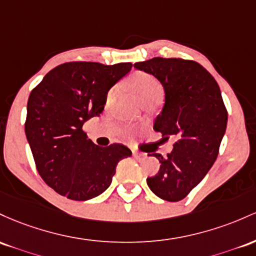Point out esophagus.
Returning <instances> with one entry per match:
<instances>
[{
  "instance_id": "esophagus-1",
  "label": "esophagus",
  "mask_w": 256,
  "mask_h": 256,
  "mask_svg": "<svg viewBox=\"0 0 256 256\" xmlns=\"http://www.w3.org/2000/svg\"><path fill=\"white\" fill-rule=\"evenodd\" d=\"M133 156H134V158H136V160H145L146 158V154H142V152H136V151H134L133 152Z\"/></svg>"
}]
</instances>
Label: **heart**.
Returning <instances> with one entry per match:
<instances>
[{"instance_id": "1", "label": "heart", "mask_w": 256, "mask_h": 256, "mask_svg": "<svg viewBox=\"0 0 256 256\" xmlns=\"http://www.w3.org/2000/svg\"><path fill=\"white\" fill-rule=\"evenodd\" d=\"M130 88L134 90L142 102L148 100L160 99L162 96V86L154 78L152 74L146 72H136L132 76L129 81ZM114 96V90H111L108 94V102H110Z\"/></svg>"}]
</instances>
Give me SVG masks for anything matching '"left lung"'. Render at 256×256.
I'll return each instance as SVG.
<instances>
[{
	"instance_id": "8db88e82",
	"label": "left lung",
	"mask_w": 256,
	"mask_h": 256,
	"mask_svg": "<svg viewBox=\"0 0 256 256\" xmlns=\"http://www.w3.org/2000/svg\"><path fill=\"white\" fill-rule=\"evenodd\" d=\"M134 68L152 74L166 93L163 110L154 129L175 138L173 150L158 158V173L148 178L156 196L182 200L202 182L214 164L228 124V110L216 81L202 65L180 58H152Z\"/></svg>"
}]
</instances>
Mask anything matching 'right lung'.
<instances>
[{
    "label": "right lung",
    "mask_w": 256,
    "mask_h": 256,
    "mask_svg": "<svg viewBox=\"0 0 256 256\" xmlns=\"http://www.w3.org/2000/svg\"><path fill=\"white\" fill-rule=\"evenodd\" d=\"M132 62L58 65L30 93L25 134L37 172L50 188L74 200H87L110 186L117 163L132 156L122 144L106 148L88 139L86 120L104 110L110 88Z\"/></svg>",
    "instance_id": "1"
}]
</instances>
